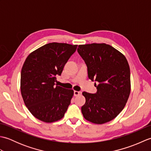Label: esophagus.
Returning <instances> with one entry per match:
<instances>
[{
  "label": "esophagus",
  "instance_id": "1",
  "mask_svg": "<svg viewBox=\"0 0 151 151\" xmlns=\"http://www.w3.org/2000/svg\"><path fill=\"white\" fill-rule=\"evenodd\" d=\"M82 95V92L81 91H74V95L75 96H79Z\"/></svg>",
  "mask_w": 151,
  "mask_h": 151
}]
</instances>
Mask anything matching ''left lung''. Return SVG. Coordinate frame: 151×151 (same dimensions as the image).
<instances>
[{"label": "left lung", "mask_w": 151, "mask_h": 151, "mask_svg": "<svg viewBox=\"0 0 151 151\" xmlns=\"http://www.w3.org/2000/svg\"><path fill=\"white\" fill-rule=\"evenodd\" d=\"M77 51L88 67L89 78L98 82L96 93H82L86 98L83 116L95 124L107 123L120 114L129 99V63L123 54L106 43L80 45Z\"/></svg>", "instance_id": "1"}]
</instances>
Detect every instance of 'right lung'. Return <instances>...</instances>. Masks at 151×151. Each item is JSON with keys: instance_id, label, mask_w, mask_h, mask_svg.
<instances>
[{"instance_id": "add662e5", "label": "right lung", "mask_w": 151, "mask_h": 151, "mask_svg": "<svg viewBox=\"0 0 151 151\" xmlns=\"http://www.w3.org/2000/svg\"><path fill=\"white\" fill-rule=\"evenodd\" d=\"M77 46L50 43L33 51L24 61L21 73V95L28 110L41 121L60 120L68 108L74 91L54 82Z\"/></svg>"}]
</instances>
